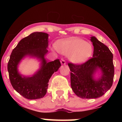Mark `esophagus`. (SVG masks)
Listing matches in <instances>:
<instances>
[{
	"label": "esophagus",
	"mask_w": 122,
	"mask_h": 122,
	"mask_svg": "<svg viewBox=\"0 0 122 122\" xmlns=\"http://www.w3.org/2000/svg\"><path fill=\"white\" fill-rule=\"evenodd\" d=\"M61 64H62V65H65L66 62H65V60H63V59H61Z\"/></svg>",
	"instance_id": "obj_1"
}]
</instances>
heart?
<instances>
[{
  "label": "heart",
  "mask_w": 122,
  "mask_h": 122,
  "mask_svg": "<svg viewBox=\"0 0 122 122\" xmlns=\"http://www.w3.org/2000/svg\"><path fill=\"white\" fill-rule=\"evenodd\" d=\"M56 49L62 54L68 56L69 60L75 64H81L88 61L93 51L91 43L77 38L60 42Z\"/></svg>",
  "instance_id": "obj_1"
}]
</instances>
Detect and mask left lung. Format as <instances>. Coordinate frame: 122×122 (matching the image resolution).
<instances>
[{"instance_id":"obj_1","label":"left lung","mask_w":122,"mask_h":122,"mask_svg":"<svg viewBox=\"0 0 122 122\" xmlns=\"http://www.w3.org/2000/svg\"><path fill=\"white\" fill-rule=\"evenodd\" d=\"M91 41L93 45L92 58L81 65L68 64L71 88L82 99L101 97L110 89L114 80L112 53L94 36L91 37Z\"/></svg>"}]
</instances>
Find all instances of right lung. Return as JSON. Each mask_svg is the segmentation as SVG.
Returning <instances> with one entry per match:
<instances>
[{"mask_svg":"<svg viewBox=\"0 0 122 122\" xmlns=\"http://www.w3.org/2000/svg\"><path fill=\"white\" fill-rule=\"evenodd\" d=\"M48 34L42 32L31 33L19 41L10 57L7 69L11 84L26 99L33 100L44 97L50 77L61 65L60 60L47 62L45 58L48 52ZM27 56L36 58L41 62L40 69L29 76L22 75L18 71L19 63Z\"/></svg>","mask_w":122,"mask_h":122,"instance_id":"obj_1","label":"right lung"}]
</instances>
